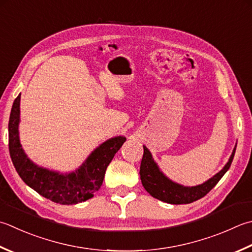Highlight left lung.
I'll list each match as a JSON object with an SVG mask.
<instances>
[{
	"instance_id": "8db88e82",
	"label": "left lung",
	"mask_w": 252,
	"mask_h": 252,
	"mask_svg": "<svg viewBox=\"0 0 252 252\" xmlns=\"http://www.w3.org/2000/svg\"><path fill=\"white\" fill-rule=\"evenodd\" d=\"M236 146L237 145H235L228 161L226 162V165L221 168V170L218 172V174L214 175L209 180L203 182V184L193 187H188L182 186L178 184V182H175L169 179L168 177L160 170L159 166L157 165V162L153 158V155L150 150L147 149L145 145H143L144 154H143V158L140 167L142 185L153 198L166 202V203H192V202L203 198L205 194H208L216 186V184L220 180L221 177L227 172L231 165V161H233L234 158Z\"/></svg>"
}]
</instances>
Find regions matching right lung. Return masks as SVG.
<instances>
[{
    "instance_id": "right-lung-1",
    "label": "right lung",
    "mask_w": 252,
    "mask_h": 252,
    "mask_svg": "<svg viewBox=\"0 0 252 252\" xmlns=\"http://www.w3.org/2000/svg\"><path fill=\"white\" fill-rule=\"evenodd\" d=\"M21 94L13 102L8 121V149L17 174L39 194L63 205L77 204L100 189L108 165L120 150L126 136H115L97 146L75 170L60 172L39 166L29 158L19 140Z\"/></svg>"
}]
</instances>
